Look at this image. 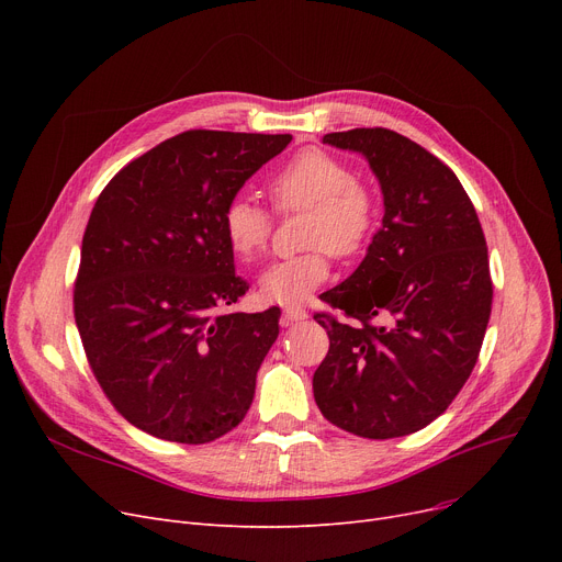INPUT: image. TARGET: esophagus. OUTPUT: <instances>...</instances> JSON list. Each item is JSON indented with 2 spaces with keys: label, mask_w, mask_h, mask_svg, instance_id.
<instances>
[{
  "label": "esophagus",
  "mask_w": 562,
  "mask_h": 562,
  "mask_svg": "<svg viewBox=\"0 0 562 562\" xmlns=\"http://www.w3.org/2000/svg\"><path fill=\"white\" fill-rule=\"evenodd\" d=\"M305 318H307V312L301 305H286L282 312V326H291V323H299Z\"/></svg>",
  "instance_id": "1"
}]
</instances>
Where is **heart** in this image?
I'll list each match as a JSON object with an SVG mask.
<instances>
[{
	"label": "heart",
	"instance_id": "obj_1",
	"mask_svg": "<svg viewBox=\"0 0 562 562\" xmlns=\"http://www.w3.org/2000/svg\"><path fill=\"white\" fill-rule=\"evenodd\" d=\"M280 214L305 212L301 244L307 250L273 261L259 276L266 301L293 305L305 301L330 276V255L352 257L364 250L378 221L373 191L352 170L321 147L293 155L269 182ZM273 232V216L246 195H236L223 212V234L241 259L257 257Z\"/></svg>",
	"mask_w": 562,
	"mask_h": 562
}]
</instances>
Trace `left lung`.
<instances>
[{
	"instance_id": "left-lung-1",
	"label": "left lung",
	"mask_w": 562,
	"mask_h": 562,
	"mask_svg": "<svg viewBox=\"0 0 562 562\" xmlns=\"http://www.w3.org/2000/svg\"><path fill=\"white\" fill-rule=\"evenodd\" d=\"M380 182L385 216L367 257L314 314L330 350L314 371L321 415L352 435L392 439L435 422L479 360L492 312L481 221L456 172L385 127L333 132Z\"/></svg>"
}]
</instances>
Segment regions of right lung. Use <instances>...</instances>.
Masks as SVG:
<instances>
[{
  "mask_svg": "<svg viewBox=\"0 0 562 562\" xmlns=\"http://www.w3.org/2000/svg\"><path fill=\"white\" fill-rule=\"evenodd\" d=\"M291 134L191 130L127 164L88 218L75 321L102 392L143 432L206 445L239 426L280 307L225 312L248 291L223 212Z\"/></svg>",
  "mask_w": 562,
  "mask_h": 562,
  "instance_id": "obj_1",
  "label": "right lung"
}]
</instances>
